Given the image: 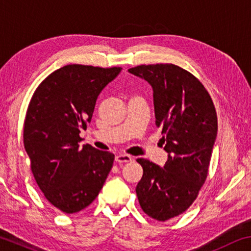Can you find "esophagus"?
<instances>
[{
    "instance_id": "1",
    "label": "esophagus",
    "mask_w": 251,
    "mask_h": 251,
    "mask_svg": "<svg viewBox=\"0 0 251 251\" xmlns=\"http://www.w3.org/2000/svg\"><path fill=\"white\" fill-rule=\"evenodd\" d=\"M133 160V157L129 156V154H117L115 157V161L118 163H124V162H129Z\"/></svg>"
}]
</instances>
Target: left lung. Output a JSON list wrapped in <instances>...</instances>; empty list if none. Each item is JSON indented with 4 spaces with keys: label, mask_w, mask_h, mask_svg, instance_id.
Returning a JSON list of instances; mask_svg holds the SVG:
<instances>
[{
    "label": "left lung",
    "mask_w": 251,
    "mask_h": 251,
    "mask_svg": "<svg viewBox=\"0 0 251 251\" xmlns=\"http://www.w3.org/2000/svg\"><path fill=\"white\" fill-rule=\"evenodd\" d=\"M153 90L156 126L169 153L163 168L144 158V175L136 186L140 207L165 222L180 215L198 198L207 177L217 135V115L211 95L191 72L172 63L128 69Z\"/></svg>",
    "instance_id": "obj_1"
}]
</instances>
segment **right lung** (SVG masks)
<instances>
[{
    "label": "right lung",
    "mask_w": 251,
    "mask_h": 251,
    "mask_svg": "<svg viewBox=\"0 0 251 251\" xmlns=\"http://www.w3.org/2000/svg\"><path fill=\"white\" fill-rule=\"evenodd\" d=\"M121 70L68 65L50 74L30 99L24 147L39 189L63 213L89 206L112 169L115 156L88 144L81 147L79 134L91 122L99 94Z\"/></svg>",
    "instance_id": "1"
}]
</instances>
